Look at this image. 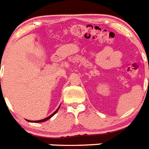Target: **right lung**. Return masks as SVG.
I'll list each match as a JSON object with an SVG mask.
<instances>
[{
  "instance_id": "right-lung-1",
  "label": "right lung",
  "mask_w": 149,
  "mask_h": 149,
  "mask_svg": "<svg viewBox=\"0 0 149 149\" xmlns=\"http://www.w3.org/2000/svg\"><path fill=\"white\" fill-rule=\"evenodd\" d=\"M59 108H60V106L58 107V109L56 110V111H55L54 113H52L51 115H50V116H48V117L45 118V119H44V120H37V121H30V120H28V121H29V122H32V123H42V122L47 121V120H49V118H51L52 116H53V115H55V114H56V112H57V111H58V109H59Z\"/></svg>"
}]
</instances>
